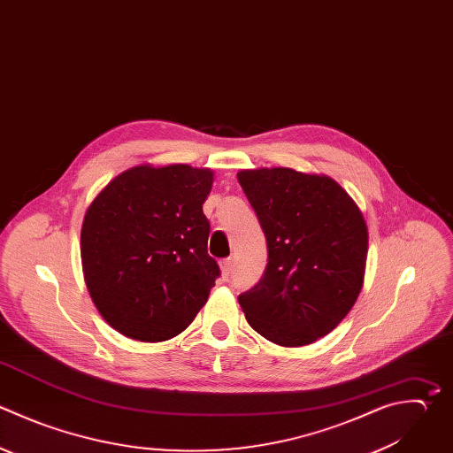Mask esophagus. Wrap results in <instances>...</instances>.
<instances>
[{
	"mask_svg": "<svg viewBox=\"0 0 453 453\" xmlns=\"http://www.w3.org/2000/svg\"><path fill=\"white\" fill-rule=\"evenodd\" d=\"M219 265H221V274H223V278L228 280L230 274H232V271H234V260H232V258H223V260L219 262Z\"/></svg>",
	"mask_w": 453,
	"mask_h": 453,
	"instance_id": "34e87169",
	"label": "esophagus"
}]
</instances>
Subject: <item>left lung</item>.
Instances as JSON below:
<instances>
[{
    "instance_id": "8db88e82",
    "label": "left lung",
    "mask_w": 453,
    "mask_h": 453,
    "mask_svg": "<svg viewBox=\"0 0 453 453\" xmlns=\"http://www.w3.org/2000/svg\"><path fill=\"white\" fill-rule=\"evenodd\" d=\"M237 179L267 241V265L239 304L250 326L283 347L333 331L363 287L368 232L329 177L290 168L242 170Z\"/></svg>"
}]
</instances>
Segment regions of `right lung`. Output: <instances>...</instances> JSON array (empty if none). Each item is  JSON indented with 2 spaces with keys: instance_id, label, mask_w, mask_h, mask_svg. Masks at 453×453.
Instances as JSON below:
<instances>
[{
  "instance_id": "obj_1",
  "label": "right lung",
  "mask_w": 453,
  "mask_h": 453,
  "mask_svg": "<svg viewBox=\"0 0 453 453\" xmlns=\"http://www.w3.org/2000/svg\"><path fill=\"white\" fill-rule=\"evenodd\" d=\"M212 172L136 166L92 202L81 228L88 292L119 333L163 342L182 333L221 271L207 253Z\"/></svg>"
}]
</instances>
